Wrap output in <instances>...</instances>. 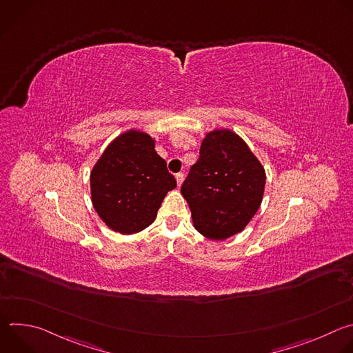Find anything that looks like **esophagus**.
I'll use <instances>...</instances> for the list:
<instances>
[{"label": "esophagus", "mask_w": 353, "mask_h": 353, "mask_svg": "<svg viewBox=\"0 0 353 353\" xmlns=\"http://www.w3.org/2000/svg\"><path fill=\"white\" fill-rule=\"evenodd\" d=\"M176 180H177V184L181 185V183H183V180H184V174H183V173H177V174H176Z\"/></svg>", "instance_id": "esophagus-1"}]
</instances>
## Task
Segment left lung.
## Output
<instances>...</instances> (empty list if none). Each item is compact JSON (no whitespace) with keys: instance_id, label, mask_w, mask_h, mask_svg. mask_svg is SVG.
I'll use <instances>...</instances> for the list:
<instances>
[{"instance_id":"1","label":"left lung","mask_w":353,"mask_h":353,"mask_svg":"<svg viewBox=\"0 0 353 353\" xmlns=\"http://www.w3.org/2000/svg\"><path fill=\"white\" fill-rule=\"evenodd\" d=\"M264 187L265 172L247 143L229 130H216L201 143L181 194L194 228L208 239L225 240L256 215Z\"/></svg>"}]
</instances>
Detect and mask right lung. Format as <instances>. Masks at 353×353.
Here are the masks:
<instances>
[{"label": "right lung", "mask_w": 353, "mask_h": 353, "mask_svg": "<svg viewBox=\"0 0 353 353\" xmlns=\"http://www.w3.org/2000/svg\"><path fill=\"white\" fill-rule=\"evenodd\" d=\"M177 185L155 141L131 130L117 137L90 173L92 203L97 215L123 234L152 223L168 191Z\"/></svg>", "instance_id": "add662e5"}]
</instances>
